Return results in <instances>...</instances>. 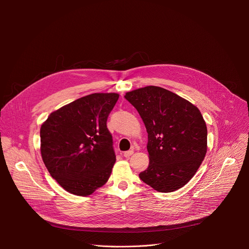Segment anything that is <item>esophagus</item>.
Wrapping results in <instances>:
<instances>
[{"instance_id":"1","label":"esophagus","mask_w":249,"mask_h":249,"mask_svg":"<svg viewBox=\"0 0 249 249\" xmlns=\"http://www.w3.org/2000/svg\"><path fill=\"white\" fill-rule=\"evenodd\" d=\"M133 153H134V150H133V149L128 150V151H125V152H124V156H125V158H130V156H131Z\"/></svg>"}]
</instances>
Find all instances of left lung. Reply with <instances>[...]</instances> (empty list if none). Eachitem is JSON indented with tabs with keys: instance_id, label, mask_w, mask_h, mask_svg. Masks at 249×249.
Returning a JSON list of instances; mask_svg holds the SVG:
<instances>
[{
	"instance_id": "left-lung-1",
	"label": "left lung",
	"mask_w": 249,
	"mask_h": 249,
	"mask_svg": "<svg viewBox=\"0 0 249 249\" xmlns=\"http://www.w3.org/2000/svg\"><path fill=\"white\" fill-rule=\"evenodd\" d=\"M148 133L149 165L139 174L158 192L184 187L207 152V126L199 109L165 89L148 86L126 93Z\"/></svg>"
}]
</instances>
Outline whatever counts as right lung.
Listing matches in <instances>:
<instances>
[{
    "mask_svg": "<svg viewBox=\"0 0 249 249\" xmlns=\"http://www.w3.org/2000/svg\"><path fill=\"white\" fill-rule=\"evenodd\" d=\"M118 98L88 95L51 113L42 124L43 162L69 193L89 196L109 179L116 155L107 120Z\"/></svg>",
    "mask_w": 249,
    "mask_h": 249,
    "instance_id": "obj_1",
    "label": "right lung"
}]
</instances>
